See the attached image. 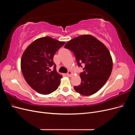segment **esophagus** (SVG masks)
Here are the masks:
<instances>
[{"label": "esophagus", "instance_id": "34e87169", "mask_svg": "<svg viewBox=\"0 0 135 135\" xmlns=\"http://www.w3.org/2000/svg\"><path fill=\"white\" fill-rule=\"evenodd\" d=\"M71 74H72V72H71V71H68V72L67 73V74H66L67 76H70Z\"/></svg>", "mask_w": 135, "mask_h": 135}]
</instances>
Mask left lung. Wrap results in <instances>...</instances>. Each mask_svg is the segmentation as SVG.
<instances>
[{
    "label": "left lung",
    "instance_id": "1",
    "mask_svg": "<svg viewBox=\"0 0 135 135\" xmlns=\"http://www.w3.org/2000/svg\"><path fill=\"white\" fill-rule=\"evenodd\" d=\"M74 53L78 66L82 68L80 84L75 90L83 96H90L104 86L111 75L113 61L105 45L90 35L79 36L65 46Z\"/></svg>",
    "mask_w": 135,
    "mask_h": 135
}]
</instances>
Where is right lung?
I'll list each match as a JSON object with an SVG mask.
<instances>
[{
	"label": "right lung",
	"instance_id": "right-lung-1",
	"mask_svg": "<svg viewBox=\"0 0 135 135\" xmlns=\"http://www.w3.org/2000/svg\"><path fill=\"white\" fill-rule=\"evenodd\" d=\"M65 43L46 36L35 40L24 51L21 61L23 75L27 84L39 93L48 95L57 89L62 76L56 71L53 59Z\"/></svg>",
	"mask_w": 135,
	"mask_h": 135
}]
</instances>
